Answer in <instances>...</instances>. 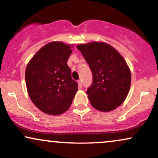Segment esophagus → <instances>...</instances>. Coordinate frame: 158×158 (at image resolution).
<instances>
[{
    "label": "esophagus",
    "instance_id": "esophagus-1",
    "mask_svg": "<svg viewBox=\"0 0 158 158\" xmlns=\"http://www.w3.org/2000/svg\"><path fill=\"white\" fill-rule=\"evenodd\" d=\"M77 84H78L79 88H81V87H82V81H81V80H78V81H77Z\"/></svg>",
    "mask_w": 158,
    "mask_h": 158
}]
</instances>
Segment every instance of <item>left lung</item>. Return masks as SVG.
I'll list each match as a JSON object with an SVG mask.
<instances>
[{
    "label": "left lung",
    "mask_w": 158,
    "mask_h": 158,
    "mask_svg": "<svg viewBox=\"0 0 158 158\" xmlns=\"http://www.w3.org/2000/svg\"><path fill=\"white\" fill-rule=\"evenodd\" d=\"M77 49L92 72V84L86 92L92 106L105 112L120 106L131 85V72L123 56L104 42L80 44Z\"/></svg>",
    "instance_id": "1"
}]
</instances>
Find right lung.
<instances>
[{"mask_svg": "<svg viewBox=\"0 0 158 158\" xmlns=\"http://www.w3.org/2000/svg\"><path fill=\"white\" fill-rule=\"evenodd\" d=\"M73 45L48 43L28 63L25 72L28 94L43 112L59 115L69 109L77 83L72 80L67 60Z\"/></svg>", "mask_w": 158, "mask_h": 158, "instance_id": "add662e5", "label": "right lung"}]
</instances>
